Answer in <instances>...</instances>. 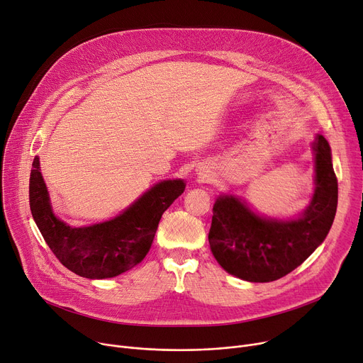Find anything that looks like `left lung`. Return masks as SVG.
<instances>
[{
  "label": "left lung",
  "instance_id": "8db88e82",
  "mask_svg": "<svg viewBox=\"0 0 363 363\" xmlns=\"http://www.w3.org/2000/svg\"><path fill=\"white\" fill-rule=\"evenodd\" d=\"M315 190L295 219H270L255 213L233 194L213 205L209 244L216 262L248 282L277 281L308 259L327 237L337 209V177L327 139L317 135Z\"/></svg>",
  "mask_w": 363,
  "mask_h": 363
}]
</instances>
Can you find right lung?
I'll use <instances>...</instances> for the list:
<instances>
[{
	"instance_id": "right-lung-1",
	"label": "right lung",
	"mask_w": 363,
	"mask_h": 363,
	"mask_svg": "<svg viewBox=\"0 0 363 363\" xmlns=\"http://www.w3.org/2000/svg\"><path fill=\"white\" fill-rule=\"evenodd\" d=\"M39 165L36 157L29 184L33 219L57 259L87 279L115 277L141 263L150 252L162 213L186 187L180 179L160 182L116 218L72 228L55 216Z\"/></svg>"
}]
</instances>
